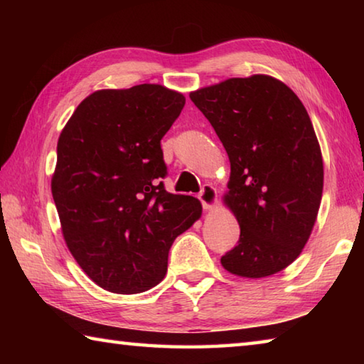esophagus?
<instances>
[{"label":"esophagus","instance_id":"esophagus-1","mask_svg":"<svg viewBox=\"0 0 364 364\" xmlns=\"http://www.w3.org/2000/svg\"><path fill=\"white\" fill-rule=\"evenodd\" d=\"M199 200L202 202V207L205 210H210V208L217 205V189L212 184H204V188L199 193Z\"/></svg>","mask_w":364,"mask_h":364}]
</instances>
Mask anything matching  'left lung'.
Here are the masks:
<instances>
[{
	"label": "left lung",
	"mask_w": 364,
	"mask_h": 364,
	"mask_svg": "<svg viewBox=\"0 0 364 364\" xmlns=\"http://www.w3.org/2000/svg\"><path fill=\"white\" fill-rule=\"evenodd\" d=\"M189 97L231 164L225 204L241 236L221 264L252 279L278 273L305 247L321 204L323 157L306 109L269 75L228 78Z\"/></svg>",
	"instance_id": "8db88e82"
}]
</instances>
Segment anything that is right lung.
I'll return each mask as SVG.
<instances>
[{"instance_id": "1", "label": "right lung", "mask_w": 364, "mask_h": 364, "mask_svg": "<svg viewBox=\"0 0 364 364\" xmlns=\"http://www.w3.org/2000/svg\"><path fill=\"white\" fill-rule=\"evenodd\" d=\"M184 102L162 85L100 90L59 136L51 191L65 244L109 292L157 286L171 244L202 215L196 197L167 193L160 181L167 175L160 139Z\"/></svg>"}]
</instances>
